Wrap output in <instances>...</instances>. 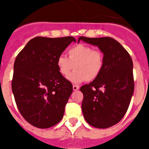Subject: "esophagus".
Segmentation results:
<instances>
[{
  "label": "esophagus",
  "instance_id": "1",
  "mask_svg": "<svg viewBox=\"0 0 149 149\" xmlns=\"http://www.w3.org/2000/svg\"><path fill=\"white\" fill-rule=\"evenodd\" d=\"M79 86H76V85H73V90L74 91H77L79 89Z\"/></svg>",
  "mask_w": 149,
  "mask_h": 149
}]
</instances>
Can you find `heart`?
Here are the masks:
<instances>
[{"mask_svg":"<svg viewBox=\"0 0 149 149\" xmlns=\"http://www.w3.org/2000/svg\"><path fill=\"white\" fill-rule=\"evenodd\" d=\"M68 57L60 55L56 59V66L63 77H67L74 69L75 71L68 77L73 84L95 80L103 71L104 54L98 50L84 44L74 45L68 51Z\"/></svg>","mask_w":149,"mask_h":149,"instance_id":"heart-1","label":"heart"}]
</instances>
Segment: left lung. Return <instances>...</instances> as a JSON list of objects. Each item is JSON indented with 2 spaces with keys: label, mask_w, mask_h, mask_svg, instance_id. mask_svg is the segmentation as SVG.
I'll return each mask as SVG.
<instances>
[{
  "label": "left lung",
  "mask_w": 149,
  "mask_h": 149,
  "mask_svg": "<svg viewBox=\"0 0 149 149\" xmlns=\"http://www.w3.org/2000/svg\"><path fill=\"white\" fill-rule=\"evenodd\" d=\"M97 46L103 53L104 65L95 80L84 85L82 112L90 125L107 128L117 124L127 112L134 90L133 62L127 51L113 38H87L80 41Z\"/></svg>",
  "instance_id": "1"
}]
</instances>
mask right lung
<instances>
[{"label":"right lung","instance_id":"right-lung-1","mask_svg":"<svg viewBox=\"0 0 149 149\" xmlns=\"http://www.w3.org/2000/svg\"><path fill=\"white\" fill-rule=\"evenodd\" d=\"M72 42V36H38L16 56L12 90L20 113L35 127L48 128L63 119L73 89L59 72L56 59Z\"/></svg>","mask_w":149,"mask_h":149}]
</instances>
